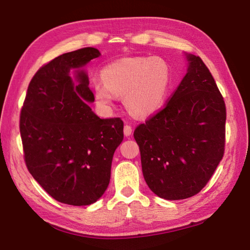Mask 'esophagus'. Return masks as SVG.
Segmentation results:
<instances>
[{
    "instance_id": "1",
    "label": "esophagus",
    "mask_w": 250,
    "mask_h": 250,
    "mask_svg": "<svg viewBox=\"0 0 250 250\" xmlns=\"http://www.w3.org/2000/svg\"><path fill=\"white\" fill-rule=\"evenodd\" d=\"M124 132H125V137H129L131 132H132V126H131L130 125H125V128H124Z\"/></svg>"
}]
</instances>
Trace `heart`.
<instances>
[{
  "instance_id": "heart-1",
  "label": "heart",
  "mask_w": 250,
  "mask_h": 250,
  "mask_svg": "<svg viewBox=\"0 0 250 250\" xmlns=\"http://www.w3.org/2000/svg\"><path fill=\"white\" fill-rule=\"evenodd\" d=\"M101 79L103 83H94L95 98L101 107H111L115 97H122L132 115L146 117L166 100L171 87V69L161 57H130L104 67Z\"/></svg>"
}]
</instances>
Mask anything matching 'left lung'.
Listing matches in <instances>:
<instances>
[{"mask_svg": "<svg viewBox=\"0 0 250 250\" xmlns=\"http://www.w3.org/2000/svg\"><path fill=\"white\" fill-rule=\"evenodd\" d=\"M188 59L171 98L133 133L147 186L170 201L200 193L225 151V101L201 57Z\"/></svg>", "mask_w": 250, "mask_h": 250, "instance_id": "8db88e82", "label": "left lung"}]
</instances>
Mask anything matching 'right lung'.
Instances as JSON below:
<instances>
[{
	"mask_svg": "<svg viewBox=\"0 0 250 250\" xmlns=\"http://www.w3.org/2000/svg\"><path fill=\"white\" fill-rule=\"evenodd\" d=\"M100 56L86 47L62 54L36 71L20 116L24 161L42 188L64 204L90 205L107 189L112 156L124 140L120 118H100L86 101L94 94L80 68Z\"/></svg>",
	"mask_w": 250,
	"mask_h": 250,
	"instance_id": "right-lung-1",
	"label": "right lung"
}]
</instances>
